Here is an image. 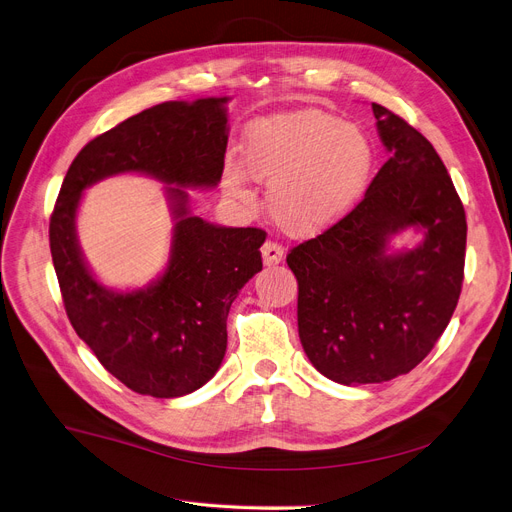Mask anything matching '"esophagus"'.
<instances>
[{
    "instance_id": "34e87169",
    "label": "esophagus",
    "mask_w": 512,
    "mask_h": 512,
    "mask_svg": "<svg viewBox=\"0 0 512 512\" xmlns=\"http://www.w3.org/2000/svg\"><path fill=\"white\" fill-rule=\"evenodd\" d=\"M261 257H263V263L265 265H276V263H280L282 261V257H284V249H282V244H278V242H274V240H268L261 247Z\"/></svg>"
}]
</instances>
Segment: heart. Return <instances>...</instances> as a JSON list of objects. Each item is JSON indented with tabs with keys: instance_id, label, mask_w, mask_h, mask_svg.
I'll return each instance as SVG.
<instances>
[{
	"instance_id": "1",
	"label": "heart",
	"mask_w": 512,
	"mask_h": 512,
	"mask_svg": "<svg viewBox=\"0 0 512 512\" xmlns=\"http://www.w3.org/2000/svg\"><path fill=\"white\" fill-rule=\"evenodd\" d=\"M374 163L366 133L318 108H301L255 121L244 142V167L270 184L268 211L293 236L335 226L360 201ZM226 186L244 194V171L226 165Z\"/></svg>"
}]
</instances>
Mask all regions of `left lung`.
<instances>
[{"mask_svg": "<svg viewBox=\"0 0 512 512\" xmlns=\"http://www.w3.org/2000/svg\"><path fill=\"white\" fill-rule=\"evenodd\" d=\"M391 152L362 201L286 255L299 282V339L309 362L341 385L391 381L427 358L464 280L466 217L446 165L418 129L372 104ZM414 227L423 242L389 252Z\"/></svg>", "mask_w": 512, "mask_h": 512, "instance_id": "8db88e82", "label": "left lung"}]
</instances>
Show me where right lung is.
<instances>
[{"mask_svg":"<svg viewBox=\"0 0 512 512\" xmlns=\"http://www.w3.org/2000/svg\"><path fill=\"white\" fill-rule=\"evenodd\" d=\"M228 100L163 102L85 144L64 175L50 219L66 316L98 362L140 395L182 397L213 379L228 347L230 305L263 268V230L213 226L188 205L186 188H215L224 173ZM119 172L167 183L176 219L166 272L127 294L93 278L74 228L82 190Z\"/></svg>","mask_w":512,"mask_h":512,"instance_id":"add662e5","label":"right lung"}]
</instances>
